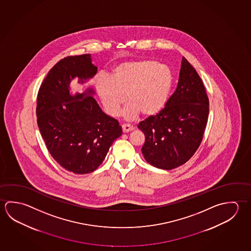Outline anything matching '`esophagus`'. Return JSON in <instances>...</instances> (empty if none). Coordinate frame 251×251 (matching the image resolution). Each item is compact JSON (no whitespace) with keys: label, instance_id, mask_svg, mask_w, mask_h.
Instances as JSON below:
<instances>
[{"label":"esophagus","instance_id":"esophagus-1","mask_svg":"<svg viewBox=\"0 0 251 251\" xmlns=\"http://www.w3.org/2000/svg\"><path fill=\"white\" fill-rule=\"evenodd\" d=\"M122 127H123V131H124V133H127V132L134 130V127L130 126V125H128V124H124Z\"/></svg>","mask_w":251,"mask_h":251}]
</instances>
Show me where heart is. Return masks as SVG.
<instances>
[{
	"mask_svg": "<svg viewBox=\"0 0 251 251\" xmlns=\"http://www.w3.org/2000/svg\"><path fill=\"white\" fill-rule=\"evenodd\" d=\"M174 75L169 67L154 60L120 63L111 80H98L96 88L106 114L117 117L121 108L129 102L124 116L128 121L142 114L146 117L158 114L166 106L171 93Z\"/></svg>",
	"mask_w": 251,
	"mask_h": 251,
	"instance_id": "obj_1",
	"label": "heart"
}]
</instances>
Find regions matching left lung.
I'll return each instance as SVG.
<instances>
[{
    "instance_id": "8db88e82",
    "label": "left lung",
    "mask_w": 251,
    "mask_h": 251,
    "mask_svg": "<svg viewBox=\"0 0 251 251\" xmlns=\"http://www.w3.org/2000/svg\"><path fill=\"white\" fill-rule=\"evenodd\" d=\"M208 115L209 99L202 79L182 57L176 92L162 110L137 126L145 136V160L164 170L187 162L202 142Z\"/></svg>"
}]
</instances>
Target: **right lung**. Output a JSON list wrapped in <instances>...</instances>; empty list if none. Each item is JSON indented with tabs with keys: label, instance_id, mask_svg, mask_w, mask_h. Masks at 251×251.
I'll list each match as a JSON object with an SVG mask.
<instances>
[{
	"label": "right lung",
	"instance_id": "right-lung-1",
	"mask_svg": "<svg viewBox=\"0 0 251 251\" xmlns=\"http://www.w3.org/2000/svg\"><path fill=\"white\" fill-rule=\"evenodd\" d=\"M97 71L90 53L63 58L49 71L37 97V123L49 153L78 175L96 170L123 134L118 121L98 105L93 89L70 93L74 78L83 84Z\"/></svg>",
	"mask_w": 251,
	"mask_h": 251
}]
</instances>
